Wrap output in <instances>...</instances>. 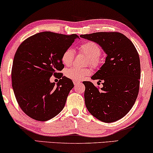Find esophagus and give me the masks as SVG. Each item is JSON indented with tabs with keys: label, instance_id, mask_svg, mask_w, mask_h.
<instances>
[{
	"label": "esophagus",
	"instance_id": "34e87169",
	"mask_svg": "<svg viewBox=\"0 0 153 153\" xmlns=\"http://www.w3.org/2000/svg\"><path fill=\"white\" fill-rule=\"evenodd\" d=\"M73 82H74V85H75V86H76V85H79V84L80 83V82L78 81V80H74Z\"/></svg>",
	"mask_w": 153,
	"mask_h": 153
}]
</instances>
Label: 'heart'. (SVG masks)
I'll return each mask as SVG.
<instances>
[{
	"instance_id": "obj_1",
	"label": "heart",
	"mask_w": 153,
	"mask_h": 153,
	"mask_svg": "<svg viewBox=\"0 0 153 153\" xmlns=\"http://www.w3.org/2000/svg\"><path fill=\"white\" fill-rule=\"evenodd\" d=\"M80 51L89 57V62L93 66H97L100 60L99 57L101 55V49L96 43L89 42H85L80 46ZM75 57V51L71 48H66L62 55V62L65 66H70ZM91 74V71L88 68H80L72 67L66 70L65 76L74 80H81Z\"/></svg>"
}]
</instances>
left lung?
<instances>
[{"instance_id":"1","label":"left lung","mask_w":153,"mask_h":153,"mask_svg":"<svg viewBox=\"0 0 153 153\" xmlns=\"http://www.w3.org/2000/svg\"><path fill=\"white\" fill-rule=\"evenodd\" d=\"M79 36L100 45L107 55L105 64L91 77L102 81L103 87L99 89L91 82H83L86 107L101 121H117L129 112L138 96L141 78L138 52L127 36L117 32Z\"/></svg>"}]
</instances>
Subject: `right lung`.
Listing matches in <instances>:
<instances>
[{
  "instance_id": "1",
  "label": "right lung",
  "mask_w": 153,
  "mask_h": 153,
  "mask_svg": "<svg viewBox=\"0 0 153 153\" xmlns=\"http://www.w3.org/2000/svg\"><path fill=\"white\" fill-rule=\"evenodd\" d=\"M77 38L76 34L42 32L19 46L12 64V88L21 109L32 119L46 121L64 109L74 85L59 73L64 67L62 55ZM53 75L61 78L57 86L50 81Z\"/></svg>"
}]
</instances>
